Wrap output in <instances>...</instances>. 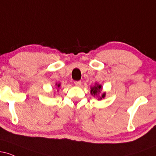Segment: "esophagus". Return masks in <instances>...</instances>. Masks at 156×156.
<instances>
[{"label":"esophagus","instance_id":"34e87169","mask_svg":"<svg viewBox=\"0 0 156 156\" xmlns=\"http://www.w3.org/2000/svg\"><path fill=\"white\" fill-rule=\"evenodd\" d=\"M74 83H75V85L76 86V87H80V86H81V81H80V80H78V81H75Z\"/></svg>","mask_w":156,"mask_h":156}]
</instances>
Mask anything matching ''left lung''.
<instances>
[{"label":"left lung","instance_id":"left-lung-1","mask_svg":"<svg viewBox=\"0 0 156 156\" xmlns=\"http://www.w3.org/2000/svg\"><path fill=\"white\" fill-rule=\"evenodd\" d=\"M101 90H102L101 86L99 85V84H95L94 87H91V94H92V95L96 96L97 94H98L100 92H101ZM105 94V93H103V94H102V97L100 98V99H102V98H104Z\"/></svg>","mask_w":156,"mask_h":156}]
</instances>
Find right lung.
I'll return each mask as SVG.
<instances>
[{
    "label": "right lung",
    "instance_id": "obj_1",
    "mask_svg": "<svg viewBox=\"0 0 156 156\" xmlns=\"http://www.w3.org/2000/svg\"><path fill=\"white\" fill-rule=\"evenodd\" d=\"M57 87H60V84H57Z\"/></svg>",
    "mask_w": 156,
    "mask_h": 156
}]
</instances>
